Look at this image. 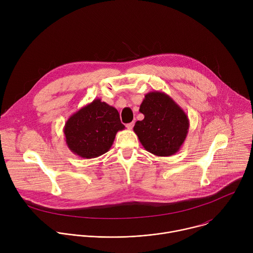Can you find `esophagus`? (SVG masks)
<instances>
[{"label": "esophagus", "mask_w": 253, "mask_h": 253, "mask_svg": "<svg viewBox=\"0 0 253 253\" xmlns=\"http://www.w3.org/2000/svg\"><path fill=\"white\" fill-rule=\"evenodd\" d=\"M133 126H134V122H131V123H128L127 125H126V127H127V129H129V130H131L132 128H133Z\"/></svg>", "instance_id": "obj_1"}]
</instances>
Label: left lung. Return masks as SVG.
Returning a JSON list of instances; mask_svg holds the SVG:
<instances>
[{
    "label": "left lung",
    "instance_id": "1",
    "mask_svg": "<svg viewBox=\"0 0 253 253\" xmlns=\"http://www.w3.org/2000/svg\"><path fill=\"white\" fill-rule=\"evenodd\" d=\"M139 111L144 119L137 121L133 130L145 150L160 157L177 153L189 129L182 108L164 92L153 91L145 95Z\"/></svg>",
    "mask_w": 253,
    "mask_h": 253
}]
</instances>
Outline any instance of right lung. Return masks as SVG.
Listing matches in <instances>:
<instances>
[{"label": "right lung", "mask_w": 253, "mask_h": 253, "mask_svg": "<svg viewBox=\"0 0 253 253\" xmlns=\"http://www.w3.org/2000/svg\"><path fill=\"white\" fill-rule=\"evenodd\" d=\"M124 128L116 108L95 99L70 116L64 134L72 152L91 159L109 151L117 132Z\"/></svg>", "instance_id": "1"}]
</instances>
